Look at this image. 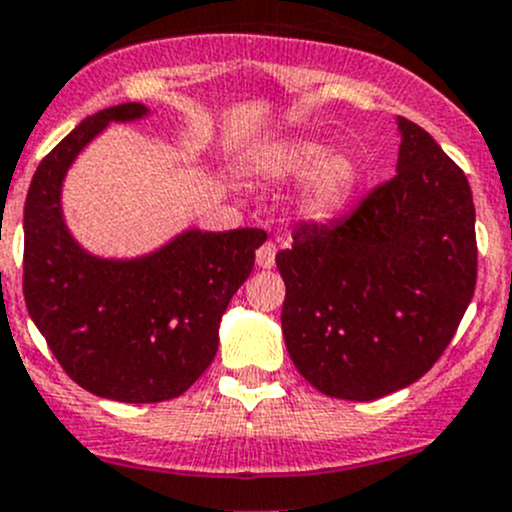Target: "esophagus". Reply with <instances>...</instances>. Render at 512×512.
Returning a JSON list of instances; mask_svg holds the SVG:
<instances>
[{"label": "esophagus", "instance_id": "esophagus-1", "mask_svg": "<svg viewBox=\"0 0 512 512\" xmlns=\"http://www.w3.org/2000/svg\"><path fill=\"white\" fill-rule=\"evenodd\" d=\"M275 255H277V247L275 242L267 240L265 245L257 247L255 252V260H257V267H262V270H270V267H275Z\"/></svg>", "mask_w": 512, "mask_h": 512}]
</instances>
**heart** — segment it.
Listing matches in <instances>:
<instances>
[{"label":"heart","mask_w":512,"mask_h":512,"mask_svg":"<svg viewBox=\"0 0 512 512\" xmlns=\"http://www.w3.org/2000/svg\"><path fill=\"white\" fill-rule=\"evenodd\" d=\"M257 167L267 177L304 175L300 207L307 215L325 217L340 210L360 185V167L345 152H330L322 142L292 140L260 152Z\"/></svg>","instance_id":"obj_1"}]
</instances>
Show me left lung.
Listing matches in <instances>:
<instances>
[{
    "instance_id": "left-lung-1",
    "label": "left lung",
    "mask_w": 512,
    "mask_h": 512,
    "mask_svg": "<svg viewBox=\"0 0 512 512\" xmlns=\"http://www.w3.org/2000/svg\"><path fill=\"white\" fill-rule=\"evenodd\" d=\"M398 175L342 220L302 222L275 262L282 335L312 388L377 400L408 388L453 340L478 280L468 177L400 117Z\"/></svg>"
}]
</instances>
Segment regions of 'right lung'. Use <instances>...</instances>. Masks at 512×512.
<instances>
[{
  "label": "right lung",
  "mask_w": 512,
  "mask_h": 512,
  "mask_svg": "<svg viewBox=\"0 0 512 512\" xmlns=\"http://www.w3.org/2000/svg\"><path fill=\"white\" fill-rule=\"evenodd\" d=\"M147 114L117 104L77 124L32 177L24 205V302L62 370L99 398H180L210 367L222 312L250 277L262 230L180 237L137 260L87 255L62 220V180L109 122Z\"/></svg>",
  "instance_id": "right-lung-1"
}]
</instances>
